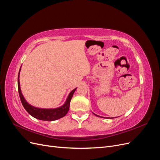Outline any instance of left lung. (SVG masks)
<instances>
[{"label":"left lung","mask_w":160,"mask_h":160,"mask_svg":"<svg viewBox=\"0 0 160 160\" xmlns=\"http://www.w3.org/2000/svg\"><path fill=\"white\" fill-rule=\"evenodd\" d=\"M94 115H96V116H98V117H100V116H99V115H96V114H95V113H94Z\"/></svg>","instance_id":"left-lung-1"}]
</instances>
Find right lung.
Returning a JSON list of instances; mask_svg holds the SVG:
<instances>
[{
	"label": "right lung",
	"instance_id": "obj_1",
	"mask_svg": "<svg viewBox=\"0 0 160 160\" xmlns=\"http://www.w3.org/2000/svg\"><path fill=\"white\" fill-rule=\"evenodd\" d=\"M20 71L21 68L20 70H19L18 75V91L23 107L28 113L31 116H32L33 118L43 121H55L61 118H63L65 115H66V114L68 113L69 109L70 102L72 99V97L73 95L74 92L75 91L77 88L71 91V93H69L68 97H67V99L65 103L60 108H58L56 109H42L33 107V106L31 105L27 102L21 93L20 88V82H19L18 79Z\"/></svg>",
	"mask_w": 160,
	"mask_h": 160
}]
</instances>
